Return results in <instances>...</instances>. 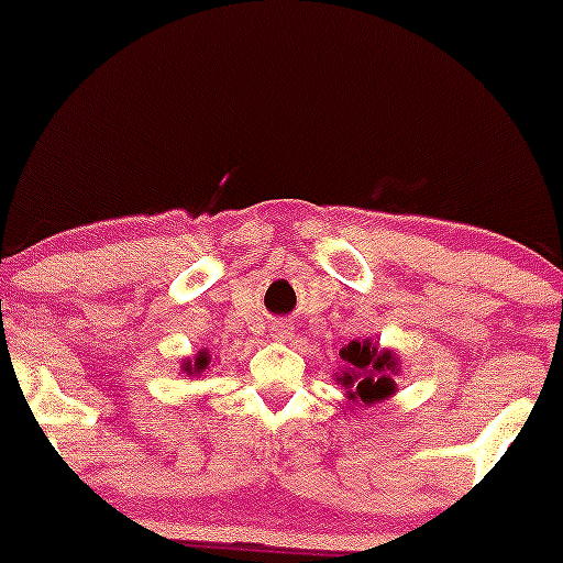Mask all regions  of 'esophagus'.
I'll use <instances>...</instances> for the list:
<instances>
[{
	"instance_id": "1",
	"label": "esophagus",
	"mask_w": 563,
	"mask_h": 563,
	"mask_svg": "<svg viewBox=\"0 0 563 563\" xmlns=\"http://www.w3.org/2000/svg\"><path fill=\"white\" fill-rule=\"evenodd\" d=\"M269 335H273V341H288L290 335H294V325H288V322H275V325L269 328Z\"/></svg>"
}]
</instances>
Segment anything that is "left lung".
<instances>
[{"mask_svg":"<svg viewBox=\"0 0 563 563\" xmlns=\"http://www.w3.org/2000/svg\"><path fill=\"white\" fill-rule=\"evenodd\" d=\"M344 367L335 373V384L344 386L352 405H376L397 391V378L402 371L399 354L394 349L378 346V341L363 339L341 346Z\"/></svg>","mask_w":563,"mask_h":563,"instance_id":"8db88e82","label":"left lung"}]
</instances>
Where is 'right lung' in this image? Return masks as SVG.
<instances>
[{
	"label": "right lung",
	"instance_id": "add662e5",
	"mask_svg": "<svg viewBox=\"0 0 563 563\" xmlns=\"http://www.w3.org/2000/svg\"><path fill=\"white\" fill-rule=\"evenodd\" d=\"M209 365H211V354L206 352V349H200L196 357H185L183 360L179 371H183L187 378H196V376H203V373L209 371Z\"/></svg>",
	"mask_w": 563,
	"mask_h": 563
}]
</instances>
